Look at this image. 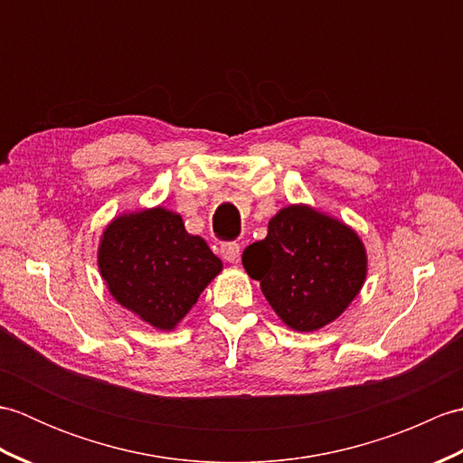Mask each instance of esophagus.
<instances>
[{
    "label": "esophagus",
    "mask_w": 463,
    "mask_h": 463,
    "mask_svg": "<svg viewBox=\"0 0 463 463\" xmlns=\"http://www.w3.org/2000/svg\"><path fill=\"white\" fill-rule=\"evenodd\" d=\"M221 254L226 262H239L241 259V244L239 242H222L221 244Z\"/></svg>",
    "instance_id": "obj_1"
}]
</instances>
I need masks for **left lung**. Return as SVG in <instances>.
Returning a JSON list of instances; mask_svg holds the SVG:
<instances>
[{
  "mask_svg": "<svg viewBox=\"0 0 463 463\" xmlns=\"http://www.w3.org/2000/svg\"><path fill=\"white\" fill-rule=\"evenodd\" d=\"M242 267L288 328L314 332L358 297L368 257L346 222L308 204H288L269 221L267 237L244 249Z\"/></svg>",
  "mask_w": 463,
  "mask_h": 463,
  "instance_id": "8db88e82",
  "label": "left lung"
}]
</instances>
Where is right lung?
I'll return each mask as SVG.
<instances>
[{"instance_id": "add662e5", "label": "right lung", "mask_w": 463, "mask_h": 463, "mask_svg": "<svg viewBox=\"0 0 463 463\" xmlns=\"http://www.w3.org/2000/svg\"><path fill=\"white\" fill-rule=\"evenodd\" d=\"M111 297L156 330H175L222 270L204 239L163 206L115 216L97 250Z\"/></svg>"}]
</instances>
